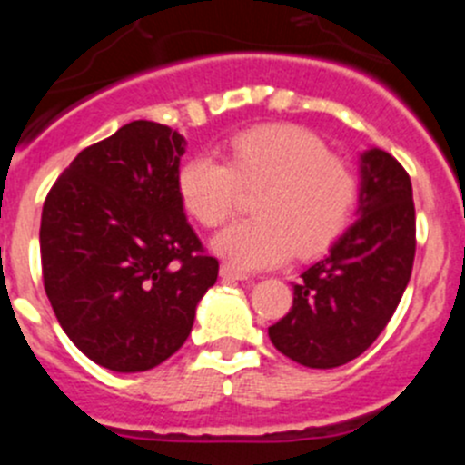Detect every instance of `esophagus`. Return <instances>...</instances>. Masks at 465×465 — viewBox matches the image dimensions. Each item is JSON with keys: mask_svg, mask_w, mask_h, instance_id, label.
<instances>
[{"mask_svg": "<svg viewBox=\"0 0 465 465\" xmlns=\"http://www.w3.org/2000/svg\"><path fill=\"white\" fill-rule=\"evenodd\" d=\"M220 276H223V279H232V281H247V279H250L245 272L236 270V267H232V265L220 267Z\"/></svg>", "mask_w": 465, "mask_h": 465, "instance_id": "obj_1", "label": "esophagus"}]
</instances>
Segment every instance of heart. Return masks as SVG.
I'll return each mask as SVG.
<instances>
[{"instance_id":"heart-1","label":"heart","mask_w":465,"mask_h":465,"mask_svg":"<svg viewBox=\"0 0 465 465\" xmlns=\"http://www.w3.org/2000/svg\"><path fill=\"white\" fill-rule=\"evenodd\" d=\"M241 189L261 191L252 220L229 224L211 250L241 272L292 256H315L351 223L360 180L351 163L328 154L317 134L297 125H265L233 137L229 163L193 154L177 173L184 209L204 227L232 215Z\"/></svg>"}]
</instances>
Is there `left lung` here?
<instances>
[{
    "label": "left lung",
    "instance_id": "obj_1",
    "mask_svg": "<svg viewBox=\"0 0 465 465\" xmlns=\"http://www.w3.org/2000/svg\"><path fill=\"white\" fill-rule=\"evenodd\" d=\"M355 220L294 283L288 315L270 326L283 355L335 369L362 355L401 303L416 252V213L405 168L384 150L360 154Z\"/></svg>",
    "mask_w": 465,
    "mask_h": 465
}]
</instances>
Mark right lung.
<instances>
[{"instance_id": "obj_1", "label": "right lung", "mask_w": 465, "mask_h": 465, "mask_svg": "<svg viewBox=\"0 0 465 465\" xmlns=\"http://www.w3.org/2000/svg\"><path fill=\"white\" fill-rule=\"evenodd\" d=\"M186 139L133 121L78 153L42 206L45 290L92 362L139 373L186 341L218 279L177 191Z\"/></svg>"}]
</instances>
